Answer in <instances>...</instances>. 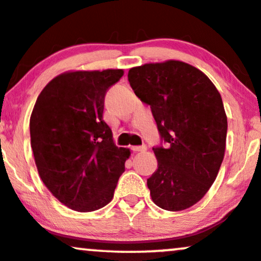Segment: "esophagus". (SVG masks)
<instances>
[{"instance_id":"obj_1","label":"esophagus","mask_w":261,"mask_h":261,"mask_svg":"<svg viewBox=\"0 0 261 261\" xmlns=\"http://www.w3.org/2000/svg\"><path fill=\"white\" fill-rule=\"evenodd\" d=\"M132 150H133L134 152L145 151V150H146V146H145V145H142V146H132Z\"/></svg>"}]
</instances>
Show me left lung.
<instances>
[{
    "instance_id": "left-lung-1",
    "label": "left lung",
    "mask_w": 261,
    "mask_h": 261,
    "mask_svg": "<svg viewBox=\"0 0 261 261\" xmlns=\"http://www.w3.org/2000/svg\"><path fill=\"white\" fill-rule=\"evenodd\" d=\"M134 93L150 105L162 142L148 178L152 201L168 211L197 204L215 182L226 149L227 117L213 82L180 61L146 63L128 72Z\"/></svg>"
}]
</instances>
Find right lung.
Returning <instances> with one entry per match:
<instances>
[{"instance_id":"1","label":"right lung","mask_w":261,"mask_h":261,"mask_svg":"<svg viewBox=\"0 0 261 261\" xmlns=\"http://www.w3.org/2000/svg\"><path fill=\"white\" fill-rule=\"evenodd\" d=\"M123 69L76 70L42 89L30 116L40 178L61 203L88 213L112 200L129 149L118 148L103 121L106 91Z\"/></svg>"}]
</instances>
